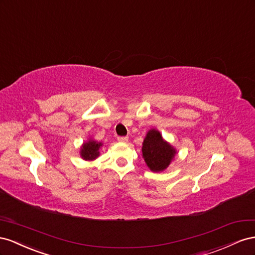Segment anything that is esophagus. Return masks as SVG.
Here are the masks:
<instances>
[{"label": "esophagus", "mask_w": 255, "mask_h": 255, "mask_svg": "<svg viewBox=\"0 0 255 255\" xmlns=\"http://www.w3.org/2000/svg\"><path fill=\"white\" fill-rule=\"evenodd\" d=\"M118 141L122 143H126L128 142V136H118Z\"/></svg>", "instance_id": "34e87169"}]
</instances>
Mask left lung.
<instances>
[{"label": "left lung", "mask_w": 255, "mask_h": 255, "mask_svg": "<svg viewBox=\"0 0 255 255\" xmlns=\"http://www.w3.org/2000/svg\"><path fill=\"white\" fill-rule=\"evenodd\" d=\"M142 154L148 168L154 172H160L168 168L176 151L162 139L159 131L151 129L144 139Z\"/></svg>", "instance_id": "left-lung-1"}]
</instances>
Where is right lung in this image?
<instances>
[{
    "instance_id": "1",
    "label": "right lung",
    "mask_w": 255,
    "mask_h": 255,
    "mask_svg": "<svg viewBox=\"0 0 255 255\" xmlns=\"http://www.w3.org/2000/svg\"><path fill=\"white\" fill-rule=\"evenodd\" d=\"M101 143H97L95 141H89L84 143L81 149V156L85 160H94L99 156V147Z\"/></svg>"
}]
</instances>
